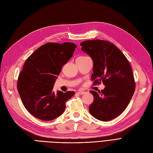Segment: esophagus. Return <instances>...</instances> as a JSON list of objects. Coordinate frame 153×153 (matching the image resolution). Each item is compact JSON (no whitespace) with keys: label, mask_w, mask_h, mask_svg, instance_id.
Here are the masks:
<instances>
[{"label":"esophagus","mask_w":153,"mask_h":153,"mask_svg":"<svg viewBox=\"0 0 153 153\" xmlns=\"http://www.w3.org/2000/svg\"><path fill=\"white\" fill-rule=\"evenodd\" d=\"M78 93L79 94H84L85 93V91H78Z\"/></svg>","instance_id":"1"}]
</instances>
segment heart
I'll return each mask as SVG.
<instances>
[{"mask_svg":"<svg viewBox=\"0 0 153 153\" xmlns=\"http://www.w3.org/2000/svg\"><path fill=\"white\" fill-rule=\"evenodd\" d=\"M81 57H83V56H81Z\"/></svg>","mask_w":153,"mask_h":153,"instance_id":"1","label":"heart"}]
</instances>
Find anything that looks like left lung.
<instances>
[{
	"mask_svg": "<svg viewBox=\"0 0 153 153\" xmlns=\"http://www.w3.org/2000/svg\"><path fill=\"white\" fill-rule=\"evenodd\" d=\"M80 46L93 61V84L102 82L105 86L99 93L90 91L94 100L89 105V113L99 120H111L123 112L134 93L131 65L123 53L109 41L85 40Z\"/></svg>",
	"mask_w": 153,
	"mask_h": 153,
	"instance_id": "8db88e82",
	"label": "left lung"
}]
</instances>
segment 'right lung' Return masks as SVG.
<instances>
[{
    "instance_id": "right-lung-1",
    "label": "right lung",
    "mask_w": 153,
    "mask_h": 153,
    "mask_svg": "<svg viewBox=\"0 0 153 153\" xmlns=\"http://www.w3.org/2000/svg\"><path fill=\"white\" fill-rule=\"evenodd\" d=\"M73 43L49 42L29 56L19 74L17 89L25 108L44 121L52 120L64 113L65 102L75 91H53L62 68L73 56Z\"/></svg>"
}]
</instances>
